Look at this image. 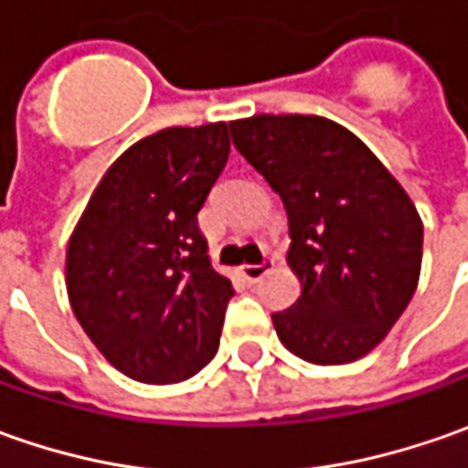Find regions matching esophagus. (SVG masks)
I'll return each mask as SVG.
<instances>
[{
    "label": "esophagus",
    "mask_w": 468,
    "mask_h": 468,
    "mask_svg": "<svg viewBox=\"0 0 468 468\" xmlns=\"http://www.w3.org/2000/svg\"><path fill=\"white\" fill-rule=\"evenodd\" d=\"M273 265H276L273 258H265V261L255 262V265H242V279L247 281V283H258Z\"/></svg>",
    "instance_id": "esophagus-1"
}]
</instances>
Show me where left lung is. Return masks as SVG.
<instances>
[{
  "instance_id": "8db88e82",
  "label": "left lung",
  "mask_w": 468,
  "mask_h": 468,
  "mask_svg": "<svg viewBox=\"0 0 468 468\" xmlns=\"http://www.w3.org/2000/svg\"><path fill=\"white\" fill-rule=\"evenodd\" d=\"M229 130L289 216L286 262L302 294L273 313L281 344L313 365L369 354L420 281L422 218L406 189L331 119L258 114L229 122Z\"/></svg>"
}]
</instances>
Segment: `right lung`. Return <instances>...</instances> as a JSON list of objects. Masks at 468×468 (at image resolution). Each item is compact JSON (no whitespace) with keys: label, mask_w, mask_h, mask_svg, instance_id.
Wrapping results in <instances>:
<instances>
[{"label":"right lung","mask_w":468,"mask_h":468,"mask_svg":"<svg viewBox=\"0 0 468 468\" xmlns=\"http://www.w3.org/2000/svg\"><path fill=\"white\" fill-rule=\"evenodd\" d=\"M229 124L137 140L93 189L67 244V294L96 349L140 383H179L216 356L231 281L197 213L229 158Z\"/></svg>","instance_id":"1"}]
</instances>
